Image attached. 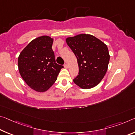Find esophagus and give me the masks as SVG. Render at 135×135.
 <instances>
[{"instance_id": "1", "label": "esophagus", "mask_w": 135, "mask_h": 135, "mask_svg": "<svg viewBox=\"0 0 135 135\" xmlns=\"http://www.w3.org/2000/svg\"><path fill=\"white\" fill-rule=\"evenodd\" d=\"M64 67H65V68H68L67 64H64Z\"/></svg>"}]
</instances>
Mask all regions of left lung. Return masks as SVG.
Returning <instances> with one entry per match:
<instances>
[{
	"mask_svg": "<svg viewBox=\"0 0 135 135\" xmlns=\"http://www.w3.org/2000/svg\"><path fill=\"white\" fill-rule=\"evenodd\" d=\"M66 42L78 59L79 73L73 82L82 89L95 86L108 70L110 59L108 47L89 34L67 38Z\"/></svg>",
	"mask_w": 135,
	"mask_h": 135,
	"instance_id": "obj_1",
	"label": "left lung"
}]
</instances>
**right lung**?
<instances>
[{
  "instance_id": "obj_1",
  "label": "right lung",
  "mask_w": 135,
  "mask_h": 135,
  "mask_svg": "<svg viewBox=\"0 0 135 135\" xmlns=\"http://www.w3.org/2000/svg\"><path fill=\"white\" fill-rule=\"evenodd\" d=\"M53 39L48 36L35 38L20 53L18 59L20 74L27 85L38 92L52 86L64 66L56 63L52 48Z\"/></svg>"
}]
</instances>
